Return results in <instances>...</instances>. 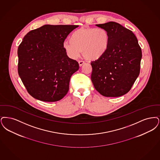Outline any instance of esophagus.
Listing matches in <instances>:
<instances>
[{
    "label": "esophagus",
    "mask_w": 160,
    "mask_h": 160,
    "mask_svg": "<svg viewBox=\"0 0 160 160\" xmlns=\"http://www.w3.org/2000/svg\"><path fill=\"white\" fill-rule=\"evenodd\" d=\"M78 62H79V66H82L83 65V64L85 63V62L83 61V60H79V61H78Z\"/></svg>",
    "instance_id": "obj_1"
}]
</instances>
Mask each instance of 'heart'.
Masks as SVG:
<instances>
[{"label": "heart", "instance_id": "obj_1", "mask_svg": "<svg viewBox=\"0 0 160 160\" xmlns=\"http://www.w3.org/2000/svg\"><path fill=\"white\" fill-rule=\"evenodd\" d=\"M109 43V35L104 28H81L72 32L70 41H64L62 47L72 58H76L82 51L85 58L96 60L104 55Z\"/></svg>", "mask_w": 160, "mask_h": 160}]
</instances>
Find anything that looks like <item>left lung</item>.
I'll use <instances>...</instances> for the list:
<instances>
[{
	"instance_id": "left-lung-1",
	"label": "left lung",
	"mask_w": 160,
	"mask_h": 160,
	"mask_svg": "<svg viewBox=\"0 0 160 160\" xmlns=\"http://www.w3.org/2000/svg\"><path fill=\"white\" fill-rule=\"evenodd\" d=\"M96 26L108 32L109 43L104 55L91 62L92 82L103 96H123L140 73L141 48L132 31L119 23L111 21Z\"/></svg>"
}]
</instances>
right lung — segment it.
<instances>
[{"label":"right lung","instance_id":"add662e5","mask_svg":"<svg viewBox=\"0 0 160 160\" xmlns=\"http://www.w3.org/2000/svg\"><path fill=\"white\" fill-rule=\"evenodd\" d=\"M76 25H48L32 30L18 48V72L30 96L43 102H57L69 88L79 63L70 58L62 45Z\"/></svg>","mask_w":160,"mask_h":160}]
</instances>
